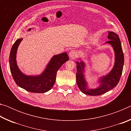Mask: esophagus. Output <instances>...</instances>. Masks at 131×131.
Returning <instances> with one entry per match:
<instances>
[{
	"label": "esophagus",
	"mask_w": 131,
	"mask_h": 131,
	"mask_svg": "<svg viewBox=\"0 0 131 131\" xmlns=\"http://www.w3.org/2000/svg\"><path fill=\"white\" fill-rule=\"evenodd\" d=\"M69 57L72 59H74L77 57V52L75 50H72L69 52Z\"/></svg>",
	"instance_id": "1"
}]
</instances>
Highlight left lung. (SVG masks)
Listing matches in <instances>:
<instances>
[{
  "label": "left lung",
  "instance_id": "1",
  "mask_svg": "<svg viewBox=\"0 0 131 131\" xmlns=\"http://www.w3.org/2000/svg\"><path fill=\"white\" fill-rule=\"evenodd\" d=\"M107 38L109 40L106 43L111 44L113 48L115 62L113 68L109 73L101 77V79H99L101 84L99 87L95 89H88L87 82L85 81L84 75L85 63L81 61L80 62H76V82L80 90L84 94L92 96L102 95L116 87L120 80L124 62V54L120 40L116 33L109 31H108Z\"/></svg>",
  "mask_w": 131,
  "mask_h": 131
}]
</instances>
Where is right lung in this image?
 Instances as JSON below:
<instances>
[{
    "instance_id": "right-lung-1",
    "label": "right lung",
    "mask_w": 131,
    "mask_h": 131,
    "mask_svg": "<svg viewBox=\"0 0 131 131\" xmlns=\"http://www.w3.org/2000/svg\"><path fill=\"white\" fill-rule=\"evenodd\" d=\"M31 29L28 30L30 31ZM23 38L17 39L13 44L9 57V65L13 79L19 87L30 92L44 93L51 89L56 80L57 71L69 59L66 52L54 55L44 72L38 76H26L21 72L17 65V48Z\"/></svg>"
}]
</instances>
